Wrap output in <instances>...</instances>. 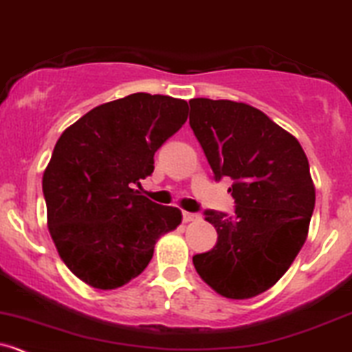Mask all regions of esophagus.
<instances>
[{"instance_id":"1","label":"esophagus","mask_w":352,"mask_h":352,"mask_svg":"<svg viewBox=\"0 0 352 352\" xmlns=\"http://www.w3.org/2000/svg\"><path fill=\"white\" fill-rule=\"evenodd\" d=\"M197 214H194V212H184L182 214V221L184 223H192V221H195L197 219Z\"/></svg>"}]
</instances>
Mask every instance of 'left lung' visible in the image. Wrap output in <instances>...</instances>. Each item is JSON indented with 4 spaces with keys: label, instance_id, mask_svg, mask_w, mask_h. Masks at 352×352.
<instances>
[{
    "label": "left lung",
    "instance_id": "obj_1",
    "mask_svg": "<svg viewBox=\"0 0 352 352\" xmlns=\"http://www.w3.org/2000/svg\"><path fill=\"white\" fill-rule=\"evenodd\" d=\"M190 128L216 180L229 177L234 216L206 210L217 243L192 258L201 278L226 298L244 300L272 288L302 250L316 187L300 143L250 104L197 98Z\"/></svg>",
    "mask_w": 352,
    "mask_h": 352
}]
</instances>
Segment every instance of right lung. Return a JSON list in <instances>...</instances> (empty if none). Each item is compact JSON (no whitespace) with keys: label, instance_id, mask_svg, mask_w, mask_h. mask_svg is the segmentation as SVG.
I'll use <instances>...</instances> for the list:
<instances>
[{"label":"right lung","instance_id":"1","mask_svg":"<svg viewBox=\"0 0 352 352\" xmlns=\"http://www.w3.org/2000/svg\"><path fill=\"white\" fill-rule=\"evenodd\" d=\"M184 99L136 92L70 124L43 172L47 224L62 261L98 290H114L150 263L155 243L182 212L135 187L153 172V155L187 121Z\"/></svg>","mask_w":352,"mask_h":352}]
</instances>
